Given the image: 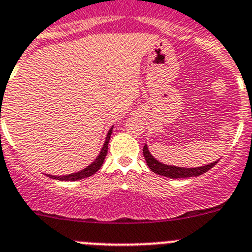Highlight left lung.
I'll return each instance as SVG.
<instances>
[{"mask_svg":"<svg viewBox=\"0 0 252 252\" xmlns=\"http://www.w3.org/2000/svg\"><path fill=\"white\" fill-rule=\"evenodd\" d=\"M143 155H144L145 161H147L148 166L152 171L155 174L161 176H166L170 179H180V178H192V176H199L201 174L206 173L210 170L214 165L219 161V159L214 163L208 164V165L197 166V168H182V166H175V165H168V164H163L150 154L148 145L145 144L143 148Z\"/></svg>","mask_w":252,"mask_h":252,"instance_id":"1","label":"left lung"}]
</instances>
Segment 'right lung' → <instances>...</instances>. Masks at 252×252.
Wrapping results in <instances>:
<instances>
[{"label":"right lung","mask_w":252,"mask_h":252,"mask_svg":"<svg viewBox=\"0 0 252 252\" xmlns=\"http://www.w3.org/2000/svg\"><path fill=\"white\" fill-rule=\"evenodd\" d=\"M112 130H113V126L109 129V130H108L107 137H105V142H104V144H103L102 149H100L99 155H98L97 158H95V160L92 161V164H89L88 166H86V168L82 169V170L77 171V173L68 174V175H61L60 176V175H49L48 174L49 178H52V179H56V180H61V182H76V180H81V179H84V178H89V176H92L93 174L97 173V171L100 169V166H102L105 157H107L108 143H109V140H110Z\"/></svg>","instance_id":"right-lung-1"}]
</instances>
